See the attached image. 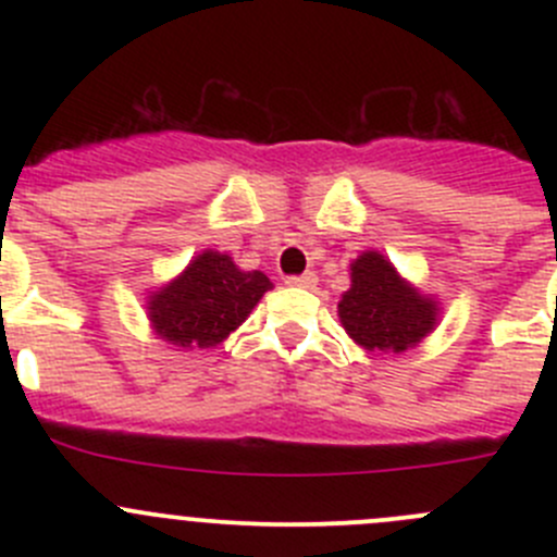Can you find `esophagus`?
I'll list each match as a JSON object with an SVG mask.
<instances>
[{
	"label": "esophagus",
	"mask_w": 557,
	"mask_h": 557,
	"mask_svg": "<svg viewBox=\"0 0 557 557\" xmlns=\"http://www.w3.org/2000/svg\"><path fill=\"white\" fill-rule=\"evenodd\" d=\"M285 283H288L290 288H305V290H310V288H314V285H318V274H314V272L296 274V277H288V280H285Z\"/></svg>",
	"instance_id": "esophagus-1"
}]
</instances>
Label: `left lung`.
I'll return each instance as SVG.
<instances>
[{"instance_id": "1", "label": "left lung", "mask_w": 557, "mask_h": 557, "mask_svg": "<svg viewBox=\"0 0 557 557\" xmlns=\"http://www.w3.org/2000/svg\"><path fill=\"white\" fill-rule=\"evenodd\" d=\"M440 305L407 283L377 250L350 263V290L342 294L339 320L363 350L404 352L434 331Z\"/></svg>"}]
</instances>
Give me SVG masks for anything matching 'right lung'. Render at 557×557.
<instances>
[{
  "label": "right lung",
  "instance_id": "add662e5",
  "mask_svg": "<svg viewBox=\"0 0 557 557\" xmlns=\"http://www.w3.org/2000/svg\"><path fill=\"white\" fill-rule=\"evenodd\" d=\"M269 288L263 272H243L226 252L205 250L183 274L150 294L148 318L170 345L205 350L237 331Z\"/></svg>",
  "mask_w": 557,
  "mask_h": 557
}]
</instances>
